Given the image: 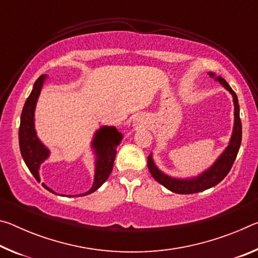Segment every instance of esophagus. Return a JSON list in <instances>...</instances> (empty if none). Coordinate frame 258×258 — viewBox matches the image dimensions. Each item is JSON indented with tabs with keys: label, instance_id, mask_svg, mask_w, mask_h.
<instances>
[{
	"label": "esophagus",
	"instance_id": "34e87169",
	"mask_svg": "<svg viewBox=\"0 0 258 258\" xmlns=\"http://www.w3.org/2000/svg\"><path fill=\"white\" fill-rule=\"evenodd\" d=\"M135 125H138V126H141V121L138 120V121H137V124H135Z\"/></svg>",
	"mask_w": 258,
	"mask_h": 258
}]
</instances>
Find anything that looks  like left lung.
<instances>
[{"label": "left lung", "instance_id": "left-lung-1", "mask_svg": "<svg viewBox=\"0 0 258 258\" xmlns=\"http://www.w3.org/2000/svg\"><path fill=\"white\" fill-rule=\"evenodd\" d=\"M208 75L213 77L216 82L220 83L222 86H224L229 92L232 94L233 103H234V124H233V131L232 135H231L229 146L225 148V150L222 152L221 156L216 159L211 167L206 171L203 172L200 175L191 178H175L167 175L160 171L157 167L154 159H152V155L148 156V168L149 172L157 182H159L161 185L167 187L168 190L175 194L180 195H190V194H197V192L207 190L209 187L215 186L218 184L223 178L228 175L231 167L234 163L235 158H237L238 151L240 145H241V134H242V127H241V120H240L239 115V103H238V97L234 93V91L231 89V86L226 83L224 78L221 76H216L214 73H208Z\"/></svg>", "mask_w": 258, "mask_h": 258}]
</instances>
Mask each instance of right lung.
<instances>
[{
    "mask_svg": "<svg viewBox=\"0 0 258 258\" xmlns=\"http://www.w3.org/2000/svg\"><path fill=\"white\" fill-rule=\"evenodd\" d=\"M46 75H42L35 82L34 87L30 92L29 97L25 102L20 118V127H19V147L20 152L23 156L25 164L27 165L30 173L34 177L40 182V166L42 163L49 158L50 150L43 145L37 138L36 131H35V107H36L37 99L40 97L42 86L44 84ZM123 135L117 131L115 126H102L94 134L92 140V149L95 154V173H94V182L92 187L85 194H81L78 196H86L98 190L107 178L110 175L113 167V160L117 154V146L119 145ZM42 185L47 191L55 194L44 183ZM74 197V196H69Z\"/></svg>",
    "mask_w": 258,
    "mask_h": 258,
    "instance_id": "add662e5",
    "label": "right lung"
}]
</instances>
